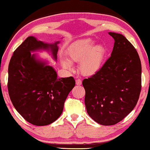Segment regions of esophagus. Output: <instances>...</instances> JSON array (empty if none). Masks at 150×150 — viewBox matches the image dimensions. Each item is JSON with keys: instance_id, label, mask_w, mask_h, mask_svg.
Instances as JSON below:
<instances>
[{"instance_id": "obj_1", "label": "esophagus", "mask_w": 150, "mask_h": 150, "mask_svg": "<svg viewBox=\"0 0 150 150\" xmlns=\"http://www.w3.org/2000/svg\"><path fill=\"white\" fill-rule=\"evenodd\" d=\"M75 81H76V85H81L82 84V81H81L80 79H77L75 80Z\"/></svg>"}]
</instances>
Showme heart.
Masks as SVG:
<instances>
[{"instance_id": "obj_1", "label": "heart", "mask_w": 150, "mask_h": 150, "mask_svg": "<svg viewBox=\"0 0 150 150\" xmlns=\"http://www.w3.org/2000/svg\"><path fill=\"white\" fill-rule=\"evenodd\" d=\"M95 43L92 40L86 39L76 42L69 47L68 57L69 61L63 58L62 64L67 69L72 67L71 63L81 62L80 69L85 75H93L102 67L106 50L102 45L94 47Z\"/></svg>"}]
</instances>
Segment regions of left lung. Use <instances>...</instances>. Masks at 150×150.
<instances>
[{"label": "left lung", "mask_w": 150, "mask_h": 150, "mask_svg": "<svg viewBox=\"0 0 150 150\" xmlns=\"http://www.w3.org/2000/svg\"><path fill=\"white\" fill-rule=\"evenodd\" d=\"M115 40L111 56L98 71L83 81L88 115L96 122L112 126L135 107L142 88V66L135 47L123 35Z\"/></svg>", "instance_id": "obj_1"}]
</instances>
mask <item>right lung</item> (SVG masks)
I'll return each instance as SVG.
<instances>
[{
  "label": "right lung",
  "instance_id": "add662e5",
  "mask_svg": "<svg viewBox=\"0 0 150 150\" xmlns=\"http://www.w3.org/2000/svg\"><path fill=\"white\" fill-rule=\"evenodd\" d=\"M29 36L13 53L8 65V91L16 110L29 123L45 126L62 115L65 101L75 87L73 77L58 79L52 67L35 59L30 52L51 49L57 59L58 47Z\"/></svg>",
  "mask_w": 150,
  "mask_h": 150
}]
</instances>
